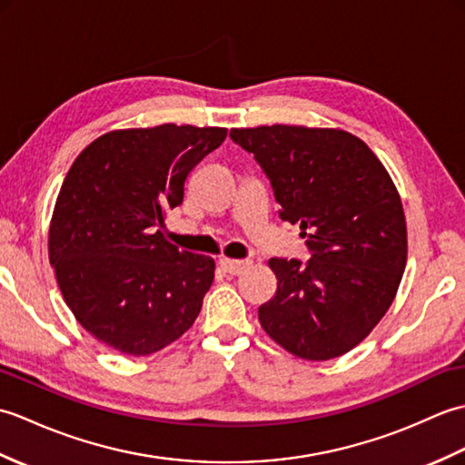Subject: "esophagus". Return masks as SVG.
<instances>
[{"mask_svg":"<svg viewBox=\"0 0 465 465\" xmlns=\"http://www.w3.org/2000/svg\"><path fill=\"white\" fill-rule=\"evenodd\" d=\"M220 265L223 268V272H227L230 275H238L242 273L245 268H250V260H220Z\"/></svg>","mask_w":465,"mask_h":465,"instance_id":"esophagus-1","label":"esophagus"}]
</instances>
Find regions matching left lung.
Here are the masks:
<instances>
[{
    "label": "left lung",
    "mask_w": 465,
    "mask_h": 465,
    "mask_svg": "<svg viewBox=\"0 0 465 465\" xmlns=\"http://www.w3.org/2000/svg\"><path fill=\"white\" fill-rule=\"evenodd\" d=\"M232 140L268 175L283 222L298 223L310 260L272 258L275 295L262 328L283 350L323 361L355 348L391 305L408 260L400 193L381 162L343 130L260 125Z\"/></svg>",
    "instance_id": "1"
}]
</instances>
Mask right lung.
<instances>
[{"label":"right lung","mask_w":465,"mask_h":465,"mask_svg":"<svg viewBox=\"0 0 465 465\" xmlns=\"http://www.w3.org/2000/svg\"><path fill=\"white\" fill-rule=\"evenodd\" d=\"M225 135V127L175 124L117 130L69 167L49 225V263L75 320L110 348L155 353L200 313L215 263L177 250L157 227Z\"/></svg>","instance_id":"obj_1"}]
</instances>
